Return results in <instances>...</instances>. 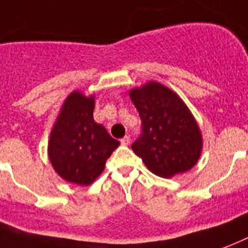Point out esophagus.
Returning <instances> with one entry per match:
<instances>
[{
  "mask_svg": "<svg viewBox=\"0 0 248 248\" xmlns=\"http://www.w3.org/2000/svg\"><path fill=\"white\" fill-rule=\"evenodd\" d=\"M129 137H128V136H125V137H123L122 140H120V142H122V145H124V146H126V145H129Z\"/></svg>",
  "mask_w": 248,
  "mask_h": 248,
  "instance_id": "esophagus-1",
  "label": "esophagus"
}]
</instances>
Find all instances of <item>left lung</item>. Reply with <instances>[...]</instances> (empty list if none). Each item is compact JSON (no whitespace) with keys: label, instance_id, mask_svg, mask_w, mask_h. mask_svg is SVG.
I'll list each match as a JSON object with an SVG mask.
<instances>
[{"label":"left lung","instance_id":"left-lung-1","mask_svg":"<svg viewBox=\"0 0 248 248\" xmlns=\"http://www.w3.org/2000/svg\"><path fill=\"white\" fill-rule=\"evenodd\" d=\"M141 118V134L132 150L156 176L170 178L195 166L202 134L182 99L167 86L151 81L130 90Z\"/></svg>","mask_w":248,"mask_h":248}]
</instances>
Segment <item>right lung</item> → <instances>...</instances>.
I'll use <instances>...</instances> for the list:
<instances>
[{
    "instance_id": "1",
    "label": "right lung",
    "mask_w": 248,
    "mask_h": 248,
    "mask_svg": "<svg viewBox=\"0 0 248 248\" xmlns=\"http://www.w3.org/2000/svg\"><path fill=\"white\" fill-rule=\"evenodd\" d=\"M94 98L74 92L67 97L49 141V159L62 178L90 185L120 145L93 119Z\"/></svg>"
}]
</instances>
